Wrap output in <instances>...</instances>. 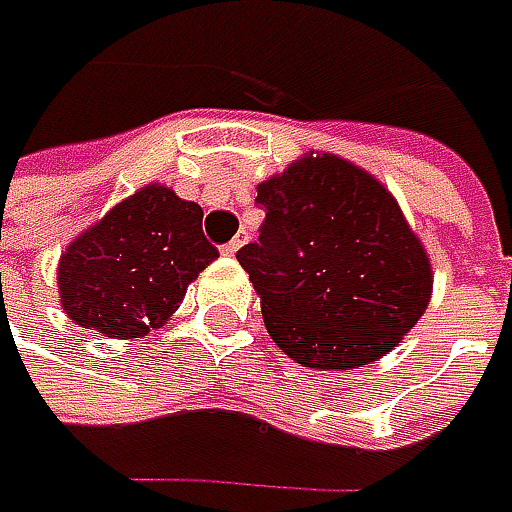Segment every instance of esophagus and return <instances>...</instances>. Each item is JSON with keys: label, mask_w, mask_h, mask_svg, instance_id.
Segmentation results:
<instances>
[{"label": "esophagus", "mask_w": 512, "mask_h": 512, "mask_svg": "<svg viewBox=\"0 0 512 512\" xmlns=\"http://www.w3.org/2000/svg\"><path fill=\"white\" fill-rule=\"evenodd\" d=\"M245 233H239V236H236V239H230V242H227V245H222V253H225V256H236V253H239V247L245 245Z\"/></svg>", "instance_id": "34e87169"}]
</instances>
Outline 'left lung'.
<instances>
[{"instance_id": "8db88e82", "label": "left lung", "mask_w": 512, "mask_h": 512, "mask_svg": "<svg viewBox=\"0 0 512 512\" xmlns=\"http://www.w3.org/2000/svg\"><path fill=\"white\" fill-rule=\"evenodd\" d=\"M259 239L236 259L290 359L347 370L393 350L430 302V262L393 196L339 156H305L259 185Z\"/></svg>"}]
</instances>
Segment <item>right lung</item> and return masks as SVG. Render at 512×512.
Wrapping results in <instances>:
<instances>
[{
  "instance_id": "right-lung-1",
  "label": "right lung",
  "mask_w": 512,
  "mask_h": 512,
  "mask_svg": "<svg viewBox=\"0 0 512 512\" xmlns=\"http://www.w3.org/2000/svg\"><path fill=\"white\" fill-rule=\"evenodd\" d=\"M219 250L202 233V207L150 185L79 236L59 262L62 307L105 336H142L185 299Z\"/></svg>"
}]
</instances>
